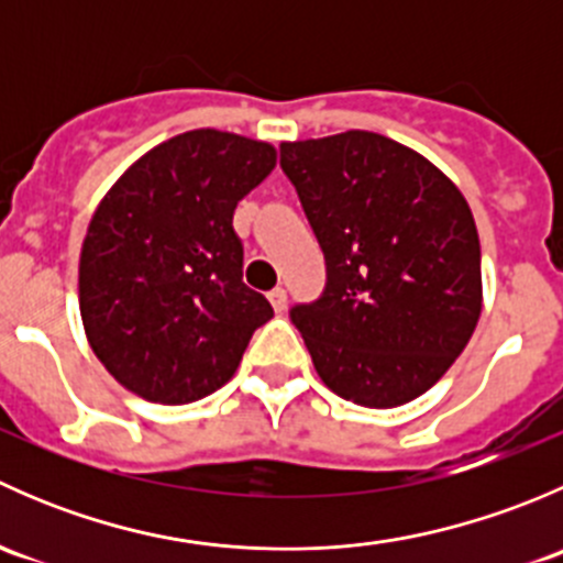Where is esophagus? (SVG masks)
Instances as JSON below:
<instances>
[{
  "label": "esophagus",
  "mask_w": 563,
  "mask_h": 563,
  "mask_svg": "<svg viewBox=\"0 0 563 563\" xmlns=\"http://www.w3.org/2000/svg\"><path fill=\"white\" fill-rule=\"evenodd\" d=\"M269 302H272V308L277 310V313H283V310H286V302H288V294H286V288H272L269 291Z\"/></svg>",
  "instance_id": "1"
}]
</instances>
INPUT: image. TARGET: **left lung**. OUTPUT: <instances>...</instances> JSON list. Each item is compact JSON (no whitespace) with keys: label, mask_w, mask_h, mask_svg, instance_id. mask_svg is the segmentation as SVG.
Listing matches in <instances>:
<instances>
[{"label":"left lung","mask_w":563,"mask_h":563,"mask_svg":"<svg viewBox=\"0 0 563 563\" xmlns=\"http://www.w3.org/2000/svg\"><path fill=\"white\" fill-rule=\"evenodd\" d=\"M327 261V288L291 308L334 395L395 408L463 354L482 313V250L455 181L387 135L280 144Z\"/></svg>","instance_id":"left-lung-1"}]
</instances>
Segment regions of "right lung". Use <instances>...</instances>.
Listing matches in <instances>:
<instances>
[{
  "instance_id": "add662e5",
  "label": "right lung",
  "mask_w": 563,
  "mask_h": 563,
  "mask_svg": "<svg viewBox=\"0 0 563 563\" xmlns=\"http://www.w3.org/2000/svg\"><path fill=\"white\" fill-rule=\"evenodd\" d=\"M266 141L190 130L133 163L89 220L78 264L84 332L133 395L185 406L223 387L269 321L242 283L234 209L275 168Z\"/></svg>"
}]
</instances>
